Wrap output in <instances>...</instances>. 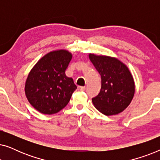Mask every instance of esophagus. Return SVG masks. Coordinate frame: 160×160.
<instances>
[{
	"label": "esophagus",
	"mask_w": 160,
	"mask_h": 160,
	"mask_svg": "<svg viewBox=\"0 0 160 160\" xmlns=\"http://www.w3.org/2000/svg\"><path fill=\"white\" fill-rule=\"evenodd\" d=\"M78 89L80 91H84L86 89V87L82 86H78Z\"/></svg>",
	"instance_id": "1"
}]
</instances>
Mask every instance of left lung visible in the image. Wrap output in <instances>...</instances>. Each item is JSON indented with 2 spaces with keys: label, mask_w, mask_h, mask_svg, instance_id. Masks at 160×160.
<instances>
[{
  "label": "left lung",
  "mask_w": 160,
  "mask_h": 160,
  "mask_svg": "<svg viewBox=\"0 0 160 160\" xmlns=\"http://www.w3.org/2000/svg\"><path fill=\"white\" fill-rule=\"evenodd\" d=\"M89 59L101 76V88L92 100L104 115L121 113L132 101L135 83L128 68L117 58L89 54Z\"/></svg>",
  "instance_id": "8db88e82"
}]
</instances>
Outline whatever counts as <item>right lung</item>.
Segmentation results:
<instances>
[{
	"label": "right lung",
	"instance_id": "obj_1",
	"mask_svg": "<svg viewBox=\"0 0 160 160\" xmlns=\"http://www.w3.org/2000/svg\"><path fill=\"white\" fill-rule=\"evenodd\" d=\"M72 54L64 49L49 52L28 74L25 92L28 101L43 114H53L68 103L76 84L65 75Z\"/></svg>",
	"mask_w": 160,
	"mask_h": 160
}]
</instances>
